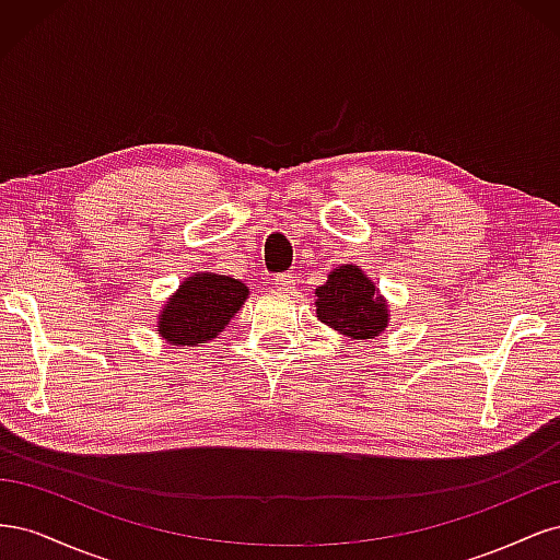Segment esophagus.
Listing matches in <instances>:
<instances>
[{
	"mask_svg": "<svg viewBox=\"0 0 560 560\" xmlns=\"http://www.w3.org/2000/svg\"><path fill=\"white\" fill-rule=\"evenodd\" d=\"M273 282H276V287L280 292H292L294 290V284H296V280H294V276L292 273H282V276H276L273 278Z\"/></svg>",
	"mask_w": 560,
	"mask_h": 560,
	"instance_id": "esophagus-1",
	"label": "esophagus"
}]
</instances>
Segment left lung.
Listing matches in <instances>:
<instances>
[{"label": "left lung", "mask_w": 560, "mask_h": 560, "mask_svg": "<svg viewBox=\"0 0 560 560\" xmlns=\"http://www.w3.org/2000/svg\"><path fill=\"white\" fill-rule=\"evenodd\" d=\"M315 315L322 325L358 341H369L385 331L389 308L376 282L360 266H336L327 282L315 290Z\"/></svg>", "instance_id": "8db88e82"}]
</instances>
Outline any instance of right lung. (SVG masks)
Returning a JSON list of instances; mask_svg holds the SVG:
<instances>
[{"instance_id": "right-lung-1", "label": "right lung", "mask_w": 560, "mask_h": 560, "mask_svg": "<svg viewBox=\"0 0 560 560\" xmlns=\"http://www.w3.org/2000/svg\"><path fill=\"white\" fill-rule=\"evenodd\" d=\"M247 296V284L231 276L194 273L163 303L156 331L171 346L210 343L245 306Z\"/></svg>"}]
</instances>
